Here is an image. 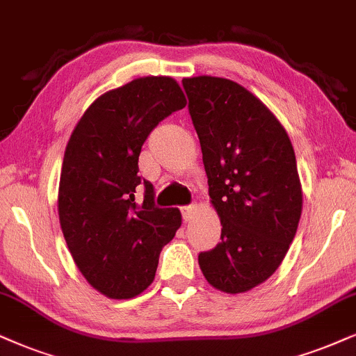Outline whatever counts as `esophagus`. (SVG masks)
Masks as SVG:
<instances>
[{
	"mask_svg": "<svg viewBox=\"0 0 356 356\" xmlns=\"http://www.w3.org/2000/svg\"><path fill=\"white\" fill-rule=\"evenodd\" d=\"M181 211H182L184 222H191V220L193 218V213H195V207H192V205L182 207Z\"/></svg>",
	"mask_w": 356,
	"mask_h": 356,
	"instance_id": "esophagus-1",
	"label": "esophagus"
}]
</instances>
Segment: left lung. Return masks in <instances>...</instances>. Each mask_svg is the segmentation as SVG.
<instances>
[{
	"label": "left lung",
	"mask_w": 356,
	"mask_h": 356,
	"mask_svg": "<svg viewBox=\"0 0 356 356\" xmlns=\"http://www.w3.org/2000/svg\"><path fill=\"white\" fill-rule=\"evenodd\" d=\"M182 85L222 223V241L199 254L200 269L215 289L246 292L273 276L298 232L294 147L269 108L233 80L200 75Z\"/></svg>",
	"instance_id": "obj_1"
}]
</instances>
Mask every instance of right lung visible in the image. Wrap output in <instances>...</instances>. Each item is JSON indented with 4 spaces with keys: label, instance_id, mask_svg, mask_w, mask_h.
<instances>
[{
    "label": "right lung",
    "instance_id": "add662e5",
    "mask_svg": "<svg viewBox=\"0 0 356 356\" xmlns=\"http://www.w3.org/2000/svg\"><path fill=\"white\" fill-rule=\"evenodd\" d=\"M186 103L174 79H134L98 97L67 143L57 202L62 233L88 284L110 299H131L154 281L161 250L182 223L177 209L154 205L138 159L159 121Z\"/></svg>",
    "mask_w": 356,
    "mask_h": 356
}]
</instances>
